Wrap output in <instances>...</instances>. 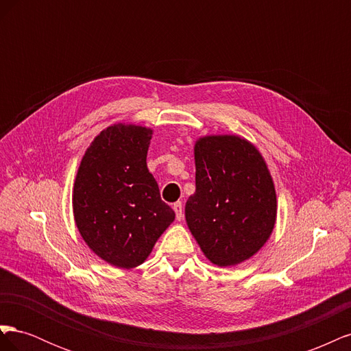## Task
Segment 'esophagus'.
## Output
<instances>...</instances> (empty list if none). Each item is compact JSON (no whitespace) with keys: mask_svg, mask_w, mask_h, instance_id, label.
<instances>
[{"mask_svg":"<svg viewBox=\"0 0 351 351\" xmlns=\"http://www.w3.org/2000/svg\"><path fill=\"white\" fill-rule=\"evenodd\" d=\"M173 209L176 212L177 221H182L183 219V205H182V202H176V204L173 205Z\"/></svg>","mask_w":351,"mask_h":351,"instance_id":"1","label":"esophagus"}]
</instances>
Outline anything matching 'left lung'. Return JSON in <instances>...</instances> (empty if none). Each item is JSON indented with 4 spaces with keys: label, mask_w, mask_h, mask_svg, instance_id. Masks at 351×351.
<instances>
[{
    "label": "left lung",
    "mask_w": 351,
    "mask_h": 351,
    "mask_svg": "<svg viewBox=\"0 0 351 351\" xmlns=\"http://www.w3.org/2000/svg\"><path fill=\"white\" fill-rule=\"evenodd\" d=\"M196 192L184 208L187 227L217 267L254 256L277 222V193L267 161L239 134H206L195 142Z\"/></svg>",
    "instance_id": "8db88e82"
}]
</instances>
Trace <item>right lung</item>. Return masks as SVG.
<instances>
[{
  "mask_svg": "<svg viewBox=\"0 0 351 351\" xmlns=\"http://www.w3.org/2000/svg\"><path fill=\"white\" fill-rule=\"evenodd\" d=\"M152 134L141 124L108 125L84 151L74 180L73 215L83 241L120 269L142 265L176 218L146 165Z\"/></svg>",
  "mask_w": 351,
  "mask_h": 351,
  "instance_id": "add662e5",
  "label": "right lung"
}]
</instances>
